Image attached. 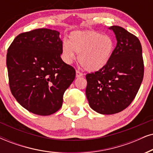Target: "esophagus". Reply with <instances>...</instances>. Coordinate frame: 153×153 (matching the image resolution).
<instances>
[{
    "instance_id": "obj_1",
    "label": "esophagus",
    "mask_w": 153,
    "mask_h": 153,
    "mask_svg": "<svg viewBox=\"0 0 153 153\" xmlns=\"http://www.w3.org/2000/svg\"><path fill=\"white\" fill-rule=\"evenodd\" d=\"M83 74L80 71H76V78H80V77H82Z\"/></svg>"
}]
</instances>
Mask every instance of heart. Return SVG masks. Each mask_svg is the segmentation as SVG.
<instances>
[{
    "mask_svg": "<svg viewBox=\"0 0 153 153\" xmlns=\"http://www.w3.org/2000/svg\"><path fill=\"white\" fill-rule=\"evenodd\" d=\"M114 48V41L109 35L94 30L75 31L69 35L68 42H63L61 54L68 64L75 59L74 53L78 54L80 65L86 71L94 72L109 62Z\"/></svg>",
    "mask_w": 153,
    "mask_h": 153,
    "instance_id": "b5f03b06",
    "label": "heart"
}]
</instances>
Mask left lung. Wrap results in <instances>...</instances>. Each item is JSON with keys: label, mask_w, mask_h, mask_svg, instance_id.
I'll use <instances>...</instances> for the list:
<instances>
[{"label": "left lung", "mask_w": 153, "mask_h": 153, "mask_svg": "<svg viewBox=\"0 0 153 153\" xmlns=\"http://www.w3.org/2000/svg\"><path fill=\"white\" fill-rule=\"evenodd\" d=\"M117 39L109 62L88 73L86 96L89 105L102 114L123 111L135 99L144 75L142 46L138 38L121 27H110Z\"/></svg>", "instance_id": "1"}]
</instances>
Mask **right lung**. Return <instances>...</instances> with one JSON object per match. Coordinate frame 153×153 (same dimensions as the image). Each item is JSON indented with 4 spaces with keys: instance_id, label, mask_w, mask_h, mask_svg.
I'll return each instance as SVG.
<instances>
[{
    "instance_id": "1",
    "label": "right lung",
    "mask_w": 153,
    "mask_h": 153,
    "mask_svg": "<svg viewBox=\"0 0 153 153\" xmlns=\"http://www.w3.org/2000/svg\"><path fill=\"white\" fill-rule=\"evenodd\" d=\"M58 31L41 28L22 32L10 45L6 64L13 95L35 114L51 115L61 109L63 96L75 70L61 58Z\"/></svg>"
}]
</instances>
